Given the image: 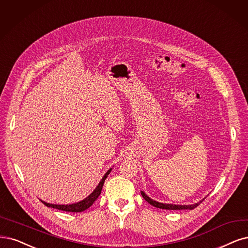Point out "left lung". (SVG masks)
I'll use <instances>...</instances> for the list:
<instances>
[{
  "mask_svg": "<svg viewBox=\"0 0 248 248\" xmlns=\"http://www.w3.org/2000/svg\"><path fill=\"white\" fill-rule=\"evenodd\" d=\"M141 194L143 196V198L147 201L148 203H150L151 205L157 207V208H161V209H194L196 206H198L202 201L204 200V198L202 200H200L199 202L194 203V204H189V205H180V204H171V203H162V202H158L156 200H153L152 198H150L147 194L145 193L144 191H141Z\"/></svg>",
  "mask_w": 248,
  "mask_h": 248,
  "instance_id": "left-lung-1",
  "label": "left lung"
}]
</instances>
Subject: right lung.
<instances>
[{
    "instance_id": "right-lung-1",
    "label": "right lung",
    "mask_w": 248,
    "mask_h": 248,
    "mask_svg": "<svg viewBox=\"0 0 248 248\" xmlns=\"http://www.w3.org/2000/svg\"><path fill=\"white\" fill-rule=\"evenodd\" d=\"M111 170L112 169H109L106 171V173L103 176V178L101 179L98 186L94 189V191L92 192V193L88 197H86L85 199L78 201V202L71 203V204H53V203L46 202V201H44V200H41V201L46 206L52 207V208H57V209H60V210H64V212H69V213H80V212H84V210L88 209L91 205H93V203L97 200V198L100 196L101 190H102V188H103L105 179L108 177V175L110 173V171H111Z\"/></svg>"
}]
</instances>
